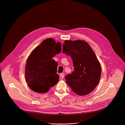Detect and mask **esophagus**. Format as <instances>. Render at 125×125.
<instances>
[{"mask_svg":"<svg viewBox=\"0 0 125 125\" xmlns=\"http://www.w3.org/2000/svg\"><path fill=\"white\" fill-rule=\"evenodd\" d=\"M64 73H61L60 74V77L61 78H64Z\"/></svg>","mask_w":125,"mask_h":125,"instance_id":"esophagus-1","label":"esophagus"}]
</instances>
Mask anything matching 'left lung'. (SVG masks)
Segmentation results:
<instances>
[{"mask_svg": "<svg viewBox=\"0 0 125 125\" xmlns=\"http://www.w3.org/2000/svg\"><path fill=\"white\" fill-rule=\"evenodd\" d=\"M63 53L73 60L74 71L65 77L66 83L77 95L93 92L99 82L101 67L91 46L84 41H65Z\"/></svg>", "mask_w": 125, "mask_h": 125, "instance_id": "left-lung-1", "label": "left lung"}]
</instances>
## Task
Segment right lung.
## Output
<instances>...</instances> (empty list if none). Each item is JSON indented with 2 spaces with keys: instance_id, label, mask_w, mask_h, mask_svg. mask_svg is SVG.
Instances as JSON below:
<instances>
[{
  "instance_id": "add662e5",
  "label": "right lung",
  "mask_w": 125,
  "mask_h": 125,
  "mask_svg": "<svg viewBox=\"0 0 125 125\" xmlns=\"http://www.w3.org/2000/svg\"><path fill=\"white\" fill-rule=\"evenodd\" d=\"M61 51V42L49 38L42 42L31 52L26 65L25 79L32 91L45 93L58 83V63L52 57Z\"/></svg>"
}]
</instances>
